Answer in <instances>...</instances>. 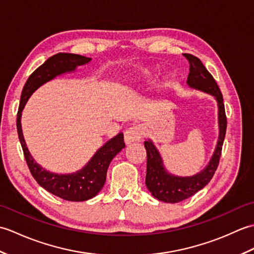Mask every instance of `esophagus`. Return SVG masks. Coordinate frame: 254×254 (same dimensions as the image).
Masks as SVG:
<instances>
[{"label":"esophagus","instance_id":"1","mask_svg":"<svg viewBox=\"0 0 254 254\" xmlns=\"http://www.w3.org/2000/svg\"><path fill=\"white\" fill-rule=\"evenodd\" d=\"M142 136H143V128L138 126L132 127L124 132V142H126L127 145L134 142H138L139 139L142 138Z\"/></svg>","mask_w":254,"mask_h":254}]
</instances>
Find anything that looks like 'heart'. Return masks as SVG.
I'll use <instances>...</instances> for the list:
<instances>
[{"label":"heart","instance_id":"b5f03b06","mask_svg":"<svg viewBox=\"0 0 254 254\" xmlns=\"http://www.w3.org/2000/svg\"><path fill=\"white\" fill-rule=\"evenodd\" d=\"M138 73L143 75V76H147V75L150 74V69L148 67H141L138 69Z\"/></svg>","mask_w":254,"mask_h":254}]
</instances>
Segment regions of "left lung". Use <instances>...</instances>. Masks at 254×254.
Here are the masks:
<instances>
[{
    "instance_id": "1",
    "label": "left lung",
    "mask_w": 254,
    "mask_h": 254,
    "mask_svg": "<svg viewBox=\"0 0 254 254\" xmlns=\"http://www.w3.org/2000/svg\"><path fill=\"white\" fill-rule=\"evenodd\" d=\"M189 63H190V73L187 79V84L190 88L201 90L203 93L212 95L217 102L218 107V139L216 147L210 157L208 164L203 170L196 175L190 177H180L172 175L167 171L164 166L160 153L156 148L152 139L144 142L145 149L147 153V170L145 183L152 193V195L158 201L165 203H178L183 199L194 195L196 192L208 185L215 171H216L220 154H222L223 143L227 127V119L225 115V107L223 95L220 93L218 85L214 77L203 65L199 59L189 53H185Z\"/></svg>"
}]
</instances>
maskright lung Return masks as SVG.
Here are the masks:
<instances>
[{
  "label": "right lung",
  "instance_id": "obj_1",
  "mask_svg": "<svg viewBox=\"0 0 254 254\" xmlns=\"http://www.w3.org/2000/svg\"><path fill=\"white\" fill-rule=\"evenodd\" d=\"M91 61L86 58L72 53H58L48 60L32 73L21 91L20 102L17 113V132L19 142L23 147L26 163L32 177L42 187L55 195L66 201L83 202L96 196L106 182L107 170L111 160L126 147L123 141V133H119L115 137L107 141L93 155L88 163L82 169L72 174H56L47 170L32 158L27 147L23 130H21V112L35 91L42 85L55 79L62 74L73 73L77 66L85 65Z\"/></svg>",
  "mask_w": 254,
  "mask_h": 254
}]
</instances>
